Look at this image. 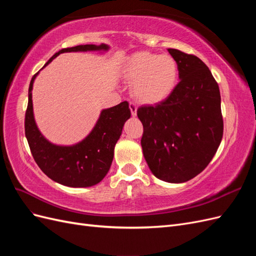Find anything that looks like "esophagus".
Masks as SVG:
<instances>
[{"label":"esophagus","mask_w":256,"mask_h":256,"mask_svg":"<svg viewBox=\"0 0 256 256\" xmlns=\"http://www.w3.org/2000/svg\"><path fill=\"white\" fill-rule=\"evenodd\" d=\"M129 108H130V111H131V115H132L134 118V116H136V109H138L136 106L134 104H132V102H130L129 104Z\"/></svg>","instance_id":"34e87169"}]
</instances>
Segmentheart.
I'll return each mask as SVG.
<instances>
[{
  "label": "heart",
  "mask_w": 256,
  "mask_h": 256,
  "mask_svg": "<svg viewBox=\"0 0 256 256\" xmlns=\"http://www.w3.org/2000/svg\"><path fill=\"white\" fill-rule=\"evenodd\" d=\"M124 74L132 81L131 92L138 102L156 104L174 90L178 80V65L171 56L138 51L125 62Z\"/></svg>",
  "instance_id": "obj_1"
}]
</instances>
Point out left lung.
Wrapping results in <instances>:
<instances>
[{"label":"left lung","mask_w":256,"mask_h":256,"mask_svg":"<svg viewBox=\"0 0 256 256\" xmlns=\"http://www.w3.org/2000/svg\"><path fill=\"white\" fill-rule=\"evenodd\" d=\"M178 65L172 94L154 106L138 109L143 124L144 158L159 180L180 184L208 166L221 143L223 120L218 83L198 58L168 49Z\"/></svg>","instance_id":"obj_1"}]
</instances>
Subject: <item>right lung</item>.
Returning <instances> with one entry per match:
<instances>
[{"mask_svg":"<svg viewBox=\"0 0 256 256\" xmlns=\"http://www.w3.org/2000/svg\"><path fill=\"white\" fill-rule=\"evenodd\" d=\"M110 46L80 44L56 52L44 68L62 53L109 51ZM38 72L30 80L26 113V136L34 160L52 180L72 188H86L102 182L111 168L114 147L122 136V127L130 118L129 104L122 102L100 112L94 128L82 141L72 145H58L47 140L38 129L34 112L32 90Z\"/></svg>","mask_w":256,"mask_h":256,"instance_id":"1","label":"right lung"}]
</instances>
